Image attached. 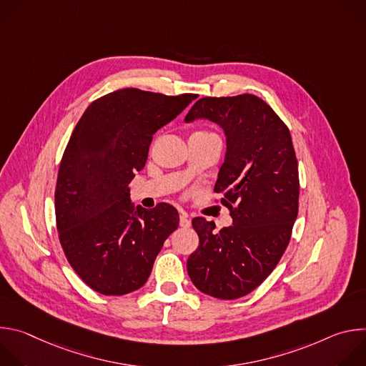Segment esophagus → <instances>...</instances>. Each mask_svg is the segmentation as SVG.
Here are the masks:
<instances>
[{
    "instance_id": "esophagus-1",
    "label": "esophagus",
    "mask_w": 366,
    "mask_h": 366,
    "mask_svg": "<svg viewBox=\"0 0 366 366\" xmlns=\"http://www.w3.org/2000/svg\"><path fill=\"white\" fill-rule=\"evenodd\" d=\"M179 226L184 227V229H188V227L191 226V220L188 219V216H187L185 213H182V214L179 216Z\"/></svg>"
}]
</instances>
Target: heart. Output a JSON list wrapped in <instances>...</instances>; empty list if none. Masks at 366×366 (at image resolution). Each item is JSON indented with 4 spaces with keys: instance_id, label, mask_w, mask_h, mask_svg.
I'll use <instances>...</instances> for the list:
<instances>
[{
    "instance_id": "heart-1",
    "label": "heart",
    "mask_w": 366,
    "mask_h": 366,
    "mask_svg": "<svg viewBox=\"0 0 366 366\" xmlns=\"http://www.w3.org/2000/svg\"><path fill=\"white\" fill-rule=\"evenodd\" d=\"M201 133H204V134H213V133H205V132H201Z\"/></svg>"
}]
</instances>
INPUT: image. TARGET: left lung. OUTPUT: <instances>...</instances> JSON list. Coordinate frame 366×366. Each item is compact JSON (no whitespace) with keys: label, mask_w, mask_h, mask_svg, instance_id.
I'll use <instances>...</instances> for the list:
<instances>
[{"label":"left lung","mask_w":366,"mask_h":366,"mask_svg":"<svg viewBox=\"0 0 366 366\" xmlns=\"http://www.w3.org/2000/svg\"><path fill=\"white\" fill-rule=\"evenodd\" d=\"M208 119L227 136V152L214 192L222 194L233 224L192 219L198 249L187 271L204 294L220 300L244 297L278 265L298 214V162L287 124L256 95L204 97L185 122Z\"/></svg>","instance_id":"left-lung-1"}]
</instances>
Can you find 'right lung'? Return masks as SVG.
Instances as JSON below:
<instances>
[{"mask_svg":"<svg viewBox=\"0 0 366 366\" xmlns=\"http://www.w3.org/2000/svg\"><path fill=\"white\" fill-rule=\"evenodd\" d=\"M197 94L177 97L123 88L85 110L64 152L55 213L59 242L78 277L102 295H124L147 281L178 212L130 202L129 184L144 168L153 133Z\"/></svg>","mask_w":366,"mask_h":366,"instance_id":"add662e5","label":"right lung"}]
</instances>
